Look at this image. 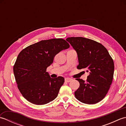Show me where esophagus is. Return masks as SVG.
<instances>
[{"label": "esophagus", "instance_id": "34e87169", "mask_svg": "<svg viewBox=\"0 0 126 126\" xmlns=\"http://www.w3.org/2000/svg\"><path fill=\"white\" fill-rule=\"evenodd\" d=\"M72 80V79H70V78H65V81L66 82H70Z\"/></svg>", "mask_w": 126, "mask_h": 126}]
</instances>
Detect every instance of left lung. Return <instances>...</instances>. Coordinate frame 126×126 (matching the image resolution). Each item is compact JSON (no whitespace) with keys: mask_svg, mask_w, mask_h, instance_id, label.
Here are the masks:
<instances>
[{"mask_svg":"<svg viewBox=\"0 0 126 126\" xmlns=\"http://www.w3.org/2000/svg\"><path fill=\"white\" fill-rule=\"evenodd\" d=\"M78 56L77 69L89 73L87 81L76 79L79 87L75 92L76 98L85 104H95L105 97L110 88L114 75L113 59L103 45L84 37L66 39Z\"/></svg>","mask_w":126,"mask_h":126,"instance_id":"1","label":"left lung"}]
</instances>
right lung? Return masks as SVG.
Returning <instances> with one entry per match:
<instances>
[{
  "label": "right lung",
  "mask_w": 126,
  "mask_h": 126,
  "mask_svg": "<svg viewBox=\"0 0 126 126\" xmlns=\"http://www.w3.org/2000/svg\"><path fill=\"white\" fill-rule=\"evenodd\" d=\"M69 47L64 39L54 38L29 45L19 53L13 73L19 90L28 101L43 105L57 97L64 79L51 78L47 68L57 53Z\"/></svg>",
  "instance_id": "add662e5"
}]
</instances>
